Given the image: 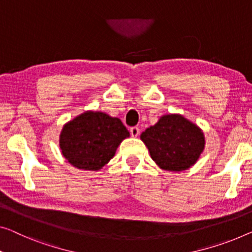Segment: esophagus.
Segmentation results:
<instances>
[{
    "label": "esophagus",
    "mask_w": 252,
    "mask_h": 252,
    "mask_svg": "<svg viewBox=\"0 0 252 252\" xmlns=\"http://www.w3.org/2000/svg\"><path fill=\"white\" fill-rule=\"evenodd\" d=\"M130 133L132 137H138V134L140 133V129L138 126H132L130 127Z\"/></svg>",
    "instance_id": "1"
}]
</instances>
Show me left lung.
<instances>
[{
	"label": "left lung",
	"mask_w": 252,
	"mask_h": 252,
	"mask_svg": "<svg viewBox=\"0 0 252 252\" xmlns=\"http://www.w3.org/2000/svg\"><path fill=\"white\" fill-rule=\"evenodd\" d=\"M152 158L163 170L185 171L197 162L205 147L204 133L181 115H164L141 133Z\"/></svg>",
	"instance_id": "8db88e82"
}]
</instances>
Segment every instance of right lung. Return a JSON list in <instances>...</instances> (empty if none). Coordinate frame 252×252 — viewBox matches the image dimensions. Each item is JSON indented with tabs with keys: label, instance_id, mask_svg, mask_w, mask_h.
<instances>
[{
	"label": "right lung",
	"instance_id": "add662e5",
	"mask_svg": "<svg viewBox=\"0 0 252 252\" xmlns=\"http://www.w3.org/2000/svg\"><path fill=\"white\" fill-rule=\"evenodd\" d=\"M126 137L129 131L120 119L86 112L63 126L60 147L74 167L96 171L108 163Z\"/></svg>",
	"mask_w": 252,
	"mask_h": 252
}]
</instances>
